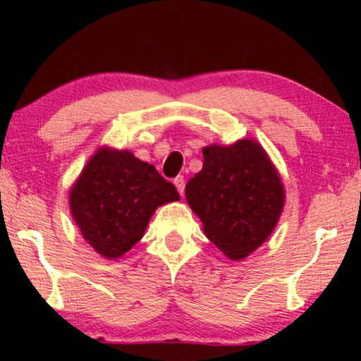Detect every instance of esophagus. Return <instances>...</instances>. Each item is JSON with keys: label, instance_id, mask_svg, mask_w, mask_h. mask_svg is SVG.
<instances>
[{"label": "esophagus", "instance_id": "1", "mask_svg": "<svg viewBox=\"0 0 361 361\" xmlns=\"http://www.w3.org/2000/svg\"><path fill=\"white\" fill-rule=\"evenodd\" d=\"M173 185L176 186V189H178V192L181 195L185 194V178H183V176H176V178L173 180Z\"/></svg>", "mask_w": 361, "mask_h": 361}]
</instances>
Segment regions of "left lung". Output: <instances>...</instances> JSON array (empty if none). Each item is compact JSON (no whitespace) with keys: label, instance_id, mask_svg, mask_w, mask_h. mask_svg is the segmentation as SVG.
<instances>
[{"label":"left lung","instance_id":"obj_1","mask_svg":"<svg viewBox=\"0 0 361 361\" xmlns=\"http://www.w3.org/2000/svg\"><path fill=\"white\" fill-rule=\"evenodd\" d=\"M204 167L188 181L186 200L204 232L231 259L255 252L276 228L283 186L264 149L252 140L204 148Z\"/></svg>","mask_w":361,"mask_h":361}]
</instances>
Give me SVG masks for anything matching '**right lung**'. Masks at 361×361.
<instances>
[{
    "label": "right lung",
    "mask_w": 361,
    "mask_h": 361,
    "mask_svg": "<svg viewBox=\"0 0 361 361\" xmlns=\"http://www.w3.org/2000/svg\"><path fill=\"white\" fill-rule=\"evenodd\" d=\"M178 199L154 166L129 151L100 149L73 186L70 209L84 239L113 259L142 239L159 205Z\"/></svg>",
    "instance_id": "add662e5"
}]
</instances>
